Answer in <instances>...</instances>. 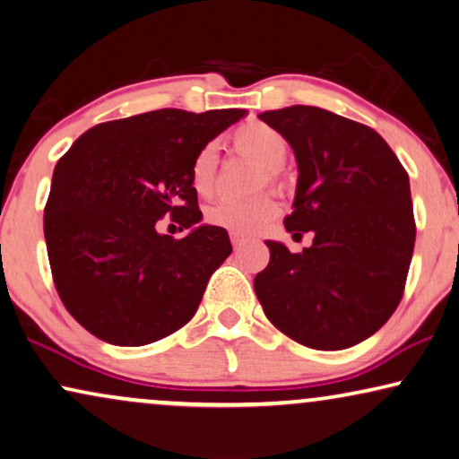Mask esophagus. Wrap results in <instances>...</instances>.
<instances>
[{"instance_id":"1","label":"esophagus","mask_w":459,"mask_h":459,"mask_svg":"<svg viewBox=\"0 0 459 459\" xmlns=\"http://www.w3.org/2000/svg\"><path fill=\"white\" fill-rule=\"evenodd\" d=\"M230 243L235 249H241L245 245V237L238 235V232H230Z\"/></svg>"}]
</instances>
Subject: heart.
I'll list each match as a JSON object with an SVG mask.
<instances>
[{
  "label": "heart",
  "mask_w": 459,
  "mask_h": 459,
  "mask_svg": "<svg viewBox=\"0 0 459 459\" xmlns=\"http://www.w3.org/2000/svg\"><path fill=\"white\" fill-rule=\"evenodd\" d=\"M232 145L237 152L245 156L257 160L264 166L262 183H279L281 180V166L285 164L289 156V141L279 128L266 125L260 120H247L241 126H237L230 134ZM218 174V147L214 143H205L202 150L195 153L191 164V180L197 193L210 195L214 191ZM279 214V205L274 197L268 193L249 197V199H221L212 204L205 218L214 227H222L238 235H254L260 229L273 221Z\"/></svg>",
  "instance_id": "b5f03b06"
}]
</instances>
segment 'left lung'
I'll return each instance as SVG.
<instances>
[{
  "label": "left lung",
  "instance_id": "left-lung-1",
  "mask_svg": "<svg viewBox=\"0 0 459 459\" xmlns=\"http://www.w3.org/2000/svg\"><path fill=\"white\" fill-rule=\"evenodd\" d=\"M293 147L299 178L285 229L314 241L291 254L266 241L254 289L268 320L312 350H347L403 297L416 222L410 177L374 128L314 106L260 114Z\"/></svg>",
  "mask_w": 459,
  "mask_h": 459
}]
</instances>
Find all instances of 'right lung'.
Returning <instances> with one entry per match:
<instances>
[{"instance_id": "1", "label": "right lung", "mask_w": 459, "mask_h": 459, "mask_svg": "<svg viewBox=\"0 0 459 459\" xmlns=\"http://www.w3.org/2000/svg\"><path fill=\"white\" fill-rule=\"evenodd\" d=\"M245 109H153L89 128L56 164L43 216L57 295L106 343L139 347L178 331L197 312L232 251L222 227L199 224L191 164ZM170 213L190 229L158 233Z\"/></svg>"}]
</instances>
